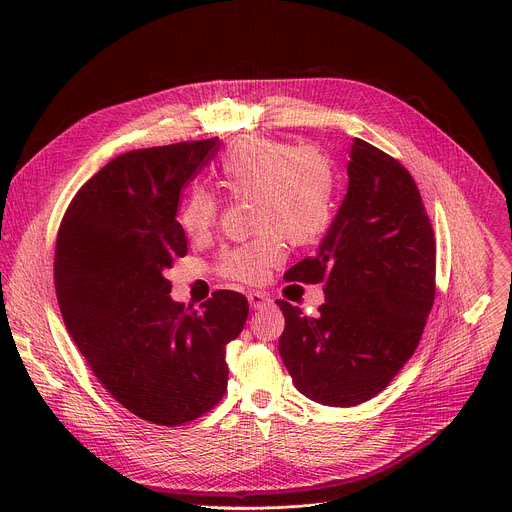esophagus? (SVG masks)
Returning <instances> with one entry per match:
<instances>
[{"label": "esophagus", "mask_w": 512, "mask_h": 512, "mask_svg": "<svg viewBox=\"0 0 512 512\" xmlns=\"http://www.w3.org/2000/svg\"><path fill=\"white\" fill-rule=\"evenodd\" d=\"M247 300H249V306L253 310H261L265 306H271V302H273L267 294H263V291H251V294L247 296Z\"/></svg>", "instance_id": "esophagus-1"}]
</instances>
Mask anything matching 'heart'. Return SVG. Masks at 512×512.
<instances>
[{
  "mask_svg": "<svg viewBox=\"0 0 512 512\" xmlns=\"http://www.w3.org/2000/svg\"><path fill=\"white\" fill-rule=\"evenodd\" d=\"M218 188L233 200H251L253 241L223 253L221 273L259 283L283 261V239L310 245L330 227L334 216L336 176L330 160L314 148L263 137H237L216 164ZM218 200L194 190L178 208V223L190 239H206L218 225Z\"/></svg>",
  "mask_w": 512,
  "mask_h": 512,
  "instance_id": "heart-1",
  "label": "heart"
}]
</instances>
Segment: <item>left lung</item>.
Returning a JSON list of instances; mask_svg holds the SVG:
<instances>
[{
	"instance_id": "left-lung-1",
	"label": "left lung",
	"mask_w": 512,
	"mask_h": 512,
	"mask_svg": "<svg viewBox=\"0 0 512 512\" xmlns=\"http://www.w3.org/2000/svg\"><path fill=\"white\" fill-rule=\"evenodd\" d=\"M348 190L318 253L285 273L324 283L318 316L277 300L279 354L300 393L332 407L379 395L413 356L435 298V239L411 174L354 137Z\"/></svg>"
}]
</instances>
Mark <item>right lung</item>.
<instances>
[{"instance_id": "1", "label": "right lung", "mask_w": 512, "mask_h": 512, "mask_svg": "<svg viewBox=\"0 0 512 512\" xmlns=\"http://www.w3.org/2000/svg\"><path fill=\"white\" fill-rule=\"evenodd\" d=\"M216 150L210 137L117 156L70 200L56 237L54 287L70 338L115 401L168 427L223 399L225 348L249 314L231 289L188 312L166 279L188 253L180 192Z\"/></svg>"}]
</instances>
